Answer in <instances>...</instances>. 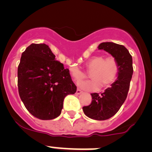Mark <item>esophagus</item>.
I'll list each match as a JSON object with an SVG mask.
<instances>
[{"label": "esophagus", "mask_w": 152, "mask_h": 152, "mask_svg": "<svg viewBox=\"0 0 152 152\" xmlns=\"http://www.w3.org/2000/svg\"><path fill=\"white\" fill-rule=\"evenodd\" d=\"M82 92H83V91H81L80 88H77V91H76V94H81Z\"/></svg>", "instance_id": "esophagus-1"}]
</instances>
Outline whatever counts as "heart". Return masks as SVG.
Returning <instances> with one entry per match:
<instances>
[{
	"label": "heart",
	"mask_w": 152,
	"mask_h": 152,
	"mask_svg": "<svg viewBox=\"0 0 152 152\" xmlns=\"http://www.w3.org/2000/svg\"><path fill=\"white\" fill-rule=\"evenodd\" d=\"M86 70L90 74L91 80L80 83V86L86 90L94 91L102 87H107L116 79L119 72L118 61L114 57L104 58L103 55H97L90 58L86 63ZM70 74L76 83L87 77L86 72L77 66L70 68Z\"/></svg>",
	"instance_id": "heart-1"
}]
</instances>
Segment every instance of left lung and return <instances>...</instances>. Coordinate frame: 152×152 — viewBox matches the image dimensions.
<instances>
[{"label": "left lung", "mask_w": 152, "mask_h": 152, "mask_svg": "<svg viewBox=\"0 0 152 152\" xmlns=\"http://www.w3.org/2000/svg\"><path fill=\"white\" fill-rule=\"evenodd\" d=\"M112 55L119 66L118 76L112 86L104 92L91 94V103L83 107L84 114L96 121H105L113 117L121 109L127 97L130 82L133 74L132 58L128 49L123 45L112 42H105L98 46Z\"/></svg>", "instance_id": "1"}]
</instances>
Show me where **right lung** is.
Wrapping results in <instances>:
<instances>
[{"label": "right lung", "instance_id": "1", "mask_svg": "<svg viewBox=\"0 0 152 152\" xmlns=\"http://www.w3.org/2000/svg\"><path fill=\"white\" fill-rule=\"evenodd\" d=\"M18 87L27 110L44 121L58 118L66 96L77 90L69 70L55 60L44 43H31L22 53L18 67Z\"/></svg>", "mask_w": 152, "mask_h": 152}]
</instances>
